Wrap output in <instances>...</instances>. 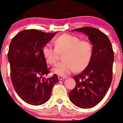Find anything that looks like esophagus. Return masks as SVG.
<instances>
[{"label":"esophagus","instance_id":"1","mask_svg":"<svg viewBox=\"0 0 123 123\" xmlns=\"http://www.w3.org/2000/svg\"><path fill=\"white\" fill-rule=\"evenodd\" d=\"M67 78V76H62V75H59V80H62L64 79H66Z\"/></svg>","mask_w":123,"mask_h":123}]
</instances>
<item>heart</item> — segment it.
Here are the masks:
<instances>
[{
  "mask_svg": "<svg viewBox=\"0 0 123 123\" xmlns=\"http://www.w3.org/2000/svg\"><path fill=\"white\" fill-rule=\"evenodd\" d=\"M56 46L47 43L42 47V53L49 64L54 65L59 59L60 52L64 54L65 61L59 62L53 68V72L65 76L74 72L76 68L81 70L86 68L91 61L93 46L87 41H81L77 36L64 34L55 39Z\"/></svg>",
  "mask_w": 123,
  "mask_h": 123,
  "instance_id": "1",
  "label": "heart"
}]
</instances>
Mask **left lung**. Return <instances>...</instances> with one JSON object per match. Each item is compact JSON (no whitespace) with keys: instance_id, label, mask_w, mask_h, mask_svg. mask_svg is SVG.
<instances>
[{"instance_id":"8db88e82","label":"left lung","mask_w":123,"mask_h":123,"mask_svg":"<svg viewBox=\"0 0 123 123\" xmlns=\"http://www.w3.org/2000/svg\"><path fill=\"white\" fill-rule=\"evenodd\" d=\"M72 31L87 36L93 45V55L87 67L73 77L76 86L69 98L76 106L90 109L104 98L111 86L114 53L107 36L97 28L85 27Z\"/></svg>"}]
</instances>
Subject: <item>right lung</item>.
Instances as JSON below:
<instances>
[{
    "label": "right lung",
    "instance_id": "add662e5",
    "mask_svg": "<svg viewBox=\"0 0 123 123\" xmlns=\"http://www.w3.org/2000/svg\"><path fill=\"white\" fill-rule=\"evenodd\" d=\"M56 33L25 30L15 36L10 44L8 59L12 84L19 97L31 105H41L47 101L58 81L56 74L45 78L50 69L42 53L43 45Z\"/></svg>",
    "mask_w": 123,
    "mask_h": 123
}]
</instances>
